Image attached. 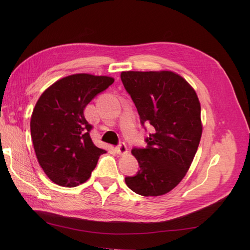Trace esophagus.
I'll return each instance as SVG.
<instances>
[{"instance_id": "obj_1", "label": "esophagus", "mask_w": 250, "mask_h": 250, "mask_svg": "<svg viewBox=\"0 0 250 250\" xmlns=\"http://www.w3.org/2000/svg\"><path fill=\"white\" fill-rule=\"evenodd\" d=\"M116 149H117V152H118V154H120V155H125V154H127V153H128L127 146L125 145L124 143L120 144V145H119Z\"/></svg>"}]
</instances>
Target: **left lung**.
I'll use <instances>...</instances> for the list:
<instances>
[{
    "instance_id": "obj_1",
    "label": "left lung",
    "mask_w": 250,
    "mask_h": 250,
    "mask_svg": "<svg viewBox=\"0 0 250 250\" xmlns=\"http://www.w3.org/2000/svg\"><path fill=\"white\" fill-rule=\"evenodd\" d=\"M121 80L141 123L153 127L147 148L132 149L141 169L125 183L145 197L167 194L186 176L199 146L202 123L197 94L172 71H126L121 73Z\"/></svg>"
}]
</instances>
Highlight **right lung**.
<instances>
[{
    "mask_svg": "<svg viewBox=\"0 0 250 250\" xmlns=\"http://www.w3.org/2000/svg\"><path fill=\"white\" fill-rule=\"evenodd\" d=\"M115 79L109 76L74 74L53 83L37 100L30 130L35 154L47 176L58 186L77 187L90 177L99 156L90 138L86 105Z\"/></svg>",
    "mask_w": 250,
    "mask_h": 250,
    "instance_id": "add662e5",
    "label": "right lung"
}]
</instances>
